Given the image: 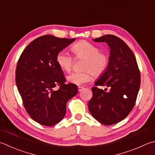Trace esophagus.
<instances>
[{
    "mask_svg": "<svg viewBox=\"0 0 155 155\" xmlns=\"http://www.w3.org/2000/svg\"><path fill=\"white\" fill-rule=\"evenodd\" d=\"M83 89H84V87H81V86L78 87V91H82V90H83Z\"/></svg>",
    "mask_w": 155,
    "mask_h": 155,
    "instance_id": "obj_1",
    "label": "esophagus"
}]
</instances>
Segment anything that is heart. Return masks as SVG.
<instances>
[{
  "label": "heart",
  "mask_w": 155,
  "mask_h": 155,
  "mask_svg": "<svg viewBox=\"0 0 155 155\" xmlns=\"http://www.w3.org/2000/svg\"><path fill=\"white\" fill-rule=\"evenodd\" d=\"M71 49L77 58L85 59L83 66L85 70L74 72L69 74L66 77L68 83L81 85L91 80L92 74L95 77H100L108 68V55L104 52H99V48L94 44L82 40L73 45ZM56 60L61 70L66 72H70L73 64V58L68 52L61 51L58 53Z\"/></svg>",
  "instance_id": "obj_1"
}]
</instances>
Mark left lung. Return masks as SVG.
Instances as JSON below:
<instances>
[{"label": "left lung", "instance_id": "obj_1", "mask_svg": "<svg viewBox=\"0 0 155 155\" xmlns=\"http://www.w3.org/2000/svg\"><path fill=\"white\" fill-rule=\"evenodd\" d=\"M93 41L107 43L110 56L108 68L95 83L106 88L92 87L89 110L97 121L113 125L124 119L133 109L140 89V73L133 51L120 38L106 35Z\"/></svg>", "mask_w": 155, "mask_h": 155}]
</instances>
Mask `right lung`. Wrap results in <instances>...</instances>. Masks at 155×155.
<instances>
[{
  "label": "right lung",
  "instance_id": "add662e5",
  "mask_svg": "<svg viewBox=\"0 0 155 155\" xmlns=\"http://www.w3.org/2000/svg\"><path fill=\"white\" fill-rule=\"evenodd\" d=\"M75 41L44 35L28 45L19 57L15 81L24 108L32 119L45 126H53L66 114V103L78 93L72 83L65 84L58 53ZM59 86L58 90L54 88Z\"/></svg>",
  "mask_w": 155,
  "mask_h": 155
}]
</instances>
